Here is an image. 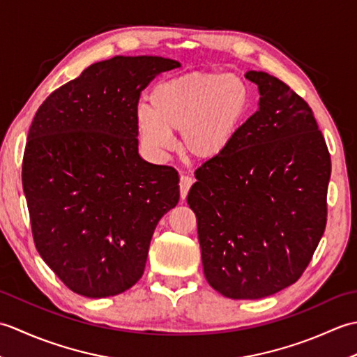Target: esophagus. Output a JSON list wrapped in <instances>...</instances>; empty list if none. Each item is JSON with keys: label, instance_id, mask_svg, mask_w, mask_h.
Segmentation results:
<instances>
[{"label": "esophagus", "instance_id": "obj_1", "mask_svg": "<svg viewBox=\"0 0 357 357\" xmlns=\"http://www.w3.org/2000/svg\"><path fill=\"white\" fill-rule=\"evenodd\" d=\"M193 178L187 176V174H183L179 179V192H181V199H185L187 195H188V190H190V187L193 185Z\"/></svg>", "mask_w": 357, "mask_h": 357}]
</instances>
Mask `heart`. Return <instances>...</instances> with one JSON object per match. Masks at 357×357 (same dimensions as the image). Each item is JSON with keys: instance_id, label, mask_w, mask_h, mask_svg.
<instances>
[{"instance_id": "obj_1", "label": "heart", "mask_w": 357, "mask_h": 357, "mask_svg": "<svg viewBox=\"0 0 357 357\" xmlns=\"http://www.w3.org/2000/svg\"><path fill=\"white\" fill-rule=\"evenodd\" d=\"M150 101L151 107L142 104L135 113L144 147L162 153L172 149L173 133L179 132L185 156L211 161L236 139L252 96L236 73L195 72L159 82Z\"/></svg>"}]
</instances>
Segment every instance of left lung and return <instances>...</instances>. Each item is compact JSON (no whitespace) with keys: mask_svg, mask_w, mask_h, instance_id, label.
Masks as SVG:
<instances>
[{"mask_svg":"<svg viewBox=\"0 0 357 357\" xmlns=\"http://www.w3.org/2000/svg\"><path fill=\"white\" fill-rule=\"evenodd\" d=\"M245 78L257 86V110L224 155L195 172L187 204L207 282L225 298L261 299L312 261L327 224L331 161L299 95L265 72Z\"/></svg>","mask_w":357,"mask_h":357,"instance_id":"1","label":"left lung"}]
</instances>
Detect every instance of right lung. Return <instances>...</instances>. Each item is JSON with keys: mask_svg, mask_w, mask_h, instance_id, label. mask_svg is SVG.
Listing matches in <instances>:
<instances>
[{"mask_svg": "<svg viewBox=\"0 0 357 357\" xmlns=\"http://www.w3.org/2000/svg\"><path fill=\"white\" fill-rule=\"evenodd\" d=\"M162 56H113L50 93L32 121L22 188L38 253L72 291L92 299L141 279L153 231L179 201L172 167L138 151L135 113Z\"/></svg>", "mask_w": 357, "mask_h": 357, "instance_id": "obj_1", "label": "right lung"}]
</instances>
